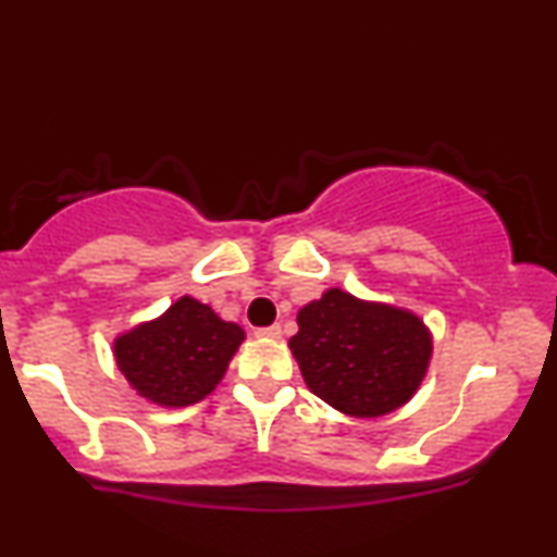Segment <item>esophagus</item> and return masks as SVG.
<instances>
[{"label": "esophagus", "instance_id": "esophagus-1", "mask_svg": "<svg viewBox=\"0 0 557 557\" xmlns=\"http://www.w3.org/2000/svg\"><path fill=\"white\" fill-rule=\"evenodd\" d=\"M257 337H264V339H280V337H283V326H280V324L261 326V330H257Z\"/></svg>", "mask_w": 557, "mask_h": 557}]
</instances>
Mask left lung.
<instances>
[{"label":"left lung","instance_id":"left-lung-1","mask_svg":"<svg viewBox=\"0 0 557 557\" xmlns=\"http://www.w3.org/2000/svg\"><path fill=\"white\" fill-rule=\"evenodd\" d=\"M290 350L308 388L326 405L355 418H379L420 386L431 334L412 313L363 304L334 287L300 308Z\"/></svg>","mask_w":557,"mask_h":557}]
</instances>
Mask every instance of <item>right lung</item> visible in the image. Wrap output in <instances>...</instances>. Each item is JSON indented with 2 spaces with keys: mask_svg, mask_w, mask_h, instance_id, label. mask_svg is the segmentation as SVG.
<instances>
[{
  "mask_svg": "<svg viewBox=\"0 0 557 557\" xmlns=\"http://www.w3.org/2000/svg\"><path fill=\"white\" fill-rule=\"evenodd\" d=\"M244 330L189 296L163 317L122 334L113 345L126 381L156 405L186 407L205 399L223 379Z\"/></svg>",
  "mask_w": 557,
  "mask_h": 557,
  "instance_id": "obj_1",
  "label": "right lung"
}]
</instances>
